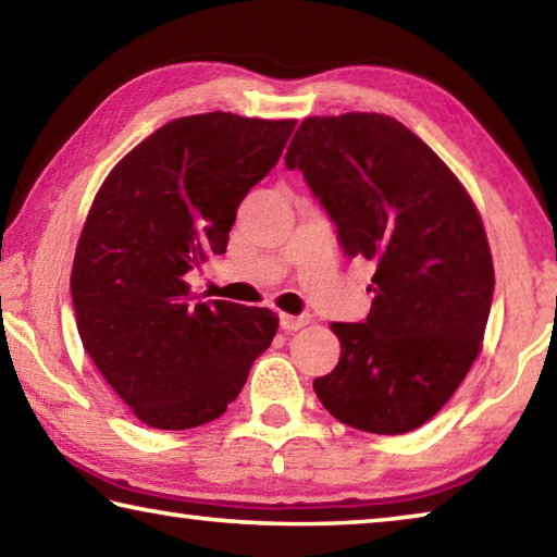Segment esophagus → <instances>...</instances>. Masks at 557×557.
<instances>
[{
    "label": "esophagus",
    "mask_w": 557,
    "mask_h": 557,
    "mask_svg": "<svg viewBox=\"0 0 557 557\" xmlns=\"http://www.w3.org/2000/svg\"><path fill=\"white\" fill-rule=\"evenodd\" d=\"M307 324H309V317H307V314H299V317L285 314V312L280 314V326L285 329V332H297V329L307 326Z\"/></svg>",
    "instance_id": "1"
}]
</instances>
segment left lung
<instances>
[{
	"mask_svg": "<svg viewBox=\"0 0 557 557\" xmlns=\"http://www.w3.org/2000/svg\"><path fill=\"white\" fill-rule=\"evenodd\" d=\"M285 164L305 174L346 256L375 268L366 322L332 324L342 356L317 398L373 435L425 425L482 351L494 297L482 215L451 169L381 112L301 120Z\"/></svg>",
	"mask_w": 557,
	"mask_h": 557,
	"instance_id": "left-lung-1",
	"label": "left lung"
}]
</instances>
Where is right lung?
<instances>
[{"mask_svg": "<svg viewBox=\"0 0 557 557\" xmlns=\"http://www.w3.org/2000/svg\"><path fill=\"white\" fill-rule=\"evenodd\" d=\"M295 125L233 112L172 120L92 199L71 272L75 322L102 379L147 428L221 418L272 344L275 312L196 299L186 272L223 256L235 211Z\"/></svg>", "mask_w": 557, "mask_h": 557, "instance_id": "right-lung-1", "label": "right lung"}]
</instances>
